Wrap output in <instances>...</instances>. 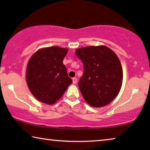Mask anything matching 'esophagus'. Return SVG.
Returning a JSON list of instances; mask_svg holds the SVG:
<instances>
[{"label": "esophagus", "mask_w": 150, "mask_h": 150, "mask_svg": "<svg viewBox=\"0 0 150 150\" xmlns=\"http://www.w3.org/2000/svg\"><path fill=\"white\" fill-rule=\"evenodd\" d=\"M76 82H77V79L76 78H73L72 79V83H74V84H76Z\"/></svg>", "instance_id": "obj_1"}]
</instances>
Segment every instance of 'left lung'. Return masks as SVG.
<instances>
[{
  "instance_id": "left-lung-1",
  "label": "left lung",
  "mask_w": 150,
  "mask_h": 150,
  "mask_svg": "<svg viewBox=\"0 0 150 150\" xmlns=\"http://www.w3.org/2000/svg\"><path fill=\"white\" fill-rule=\"evenodd\" d=\"M75 52L84 66L79 82L84 99L93 107L107 105L122 87L123 71L120 59L105 46L84 47Z\"/></svg>"
}]
</instances>
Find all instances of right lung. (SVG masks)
Returning <instances> with one entry per match:
<instances>
[{"label":"right lung","instance_id":"obj_1","mask_svg":"<svg viewBox=\"0 0 150 150\" xmlns=\"http://www.w3.org/2000/svg\"><path fill=\"white\" fill-rule=\"evenodd\" d=\"M67 52V48L51 46L40 49L30 58L26 67V83L39 101L54 104L72 83L63 63Z\"/></svg>","mask_w":150,"mask_h":150}]
</instances>
